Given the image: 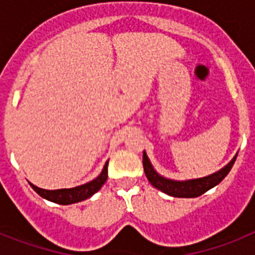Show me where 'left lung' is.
Listing matches in <instances>:
<instances>
[{"label":"left lung","mask_w":255,"mask_h":255,"mask_svg":"<svg viewBox=\"0 0 255 255\" xmlns=\"http://www.w3.org/2000/svg\"><path fill=\"white\" fill-rule=\"evenodd\" d=\"M236 159H237V155L234 156L229 164H226L225 167L218 170V172H216V173L209 174V176H206V177L193 178V180H184V181L170 180V178L160 176V174L153 169V167H152L151 161L148 159L145 151L143 152V167L148 181L151 182L156 189L161 190V192L169 194L172 197L193 198L201 196V194H204L209 189H212L213 186L220 184V182L226 177V174L230 172Z\"/></svg>","instance_id":"left-lung-1"}]
</instances>
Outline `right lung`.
I'll list each match as a JSON object with an SVG mask.
<instances>
[{
  "label": "right lung",
  "mask_w": 255,
  "mask_h": 255,
  "mask_svg": "<svg viewBox=\"0 0 255 255\" xmlns=\"http://www.w3.org/2000/svg\"><path fill=\"white\" fill-rule=\"evenodd\" d=\"M107 167L108 161H106L103 170H102V173H100L98 177L94 178L92 181L87 182V184L75 186V188H70V189L47 190L42 189V188H38V186H35L34 184H30V185H31V188H33L41 197L46 198V200H49V201L61 204V205H70V204H75V202L87 200V198L91 197L92 194H95L96 192L103 186V184L106 182L108 176Z\"/></svg>",
  "instance_id": "right-lung-1"
}]
</instances>
